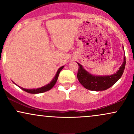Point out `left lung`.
Segmentation results:
<instances>
[{"label": "left lung", "instance_id": "obj_1", "mask_svg": "<svg viewBox=\"0 0 134 134\" xmlns=\"http://www.w3.org/2000/svg\"><path fill=\"white\" fill-rule=\"evenodd\" d=\"M123 49L124 50V47ZM77 63L79 69L77 72V79L79 82L86 89L91 91H104L110 88L120 79L124 73L125 67V55L124 52V62L117 72L110 76H95L84 69L82 65Z\"/></svg>", "mask_w": 134, "mask_h": 134}]
</instances>
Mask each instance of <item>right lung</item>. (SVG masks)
<instances>
[{
    "label": "right lung",
    "instance_id": "1",
    "mask_svg": "<svg viewBox=\"0 0 134 134\" xmlns=\"http://www.w3.org/2000/svg\"><path fill=\"white\" fill-rule=\"evenodd\" d=\"M64 66H62L61 67H60L59 69H58L57 72L56 74H55V76L54 77H53V79L52 80V81L50 82V83H48V84H47V85L44 86L43 87H39V88H36V89H25V88H23V87H21V86H19L18 85H17L16 83L14 82V84H16V86H18V87H20V88L21 89V90H23V91H24L27 92V93H31V94H38V93H44V92H46V91H48L50 90L54 86V85L55 84V83L57 82V81L58 79V75H59L60 72L61 70H62V69L64 68Z\"/></svg>",
    "mask_w": 134,
    "mask_h": 134
}]
</instances>
